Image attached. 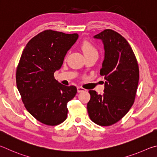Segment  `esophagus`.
Here are the masks:
<instances>
[{
    "mask_svg": "<svg viewBox=\"0 0 157 157\" xmlns=\"http://www.w3.org/2000/svg\"><path fill=\"white\" fill-rule=\"evenodd\" d=\"M77 91H78V92H86V90L84 89L83 87H77Z\"/></svg>",
    "mask_w": 157,
    "mask_h": 157,
    "instance_id": "1",
    "label": "esophagus"
}]
</instances>
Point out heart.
I'll return each instance as SVG.
<instances>
[{
	"label": "heart",
	"instance_id": "heart-1",
	"mask_svg": "<svg viewBox=\"0 0 157 157\" xmlns=\"http://www.w3.org/2000/svg\"><path fill=\"white\" fill-rule=\"evenodd\" d=\"M81 48L85 56L94 54H98V52L97 48H96V47L89 40H83L81 43Z\"/></svg>",
	"mask_w": 157,
	"mask_h": 157
}]
</instances>
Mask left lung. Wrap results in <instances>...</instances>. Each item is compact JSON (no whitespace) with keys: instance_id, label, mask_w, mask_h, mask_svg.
<instances>
[{"instance_id":"8db88e82","label":"left lung","mask_w":157,"mask_h":157,"mask_svg":"<svg viewBox=\"0 0 157 157\" xmlns=\"http://www.w3.org/2000/svg\"><path fill=\"white\" fill-rule=\"evenodd\" d=\"M94 37L104 44L105 59L100 74L106 81L103 95L89 91L87 112L96 124L109 126L121 119L134 104L139 80V65L130 45L118 32L107 29Z\"/></svg>"}]
</instances>
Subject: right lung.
I'll use <instances>...</instances> for the list:
<instances>
[{
	"mask_svg": "<svg viewBox=\"0 0 157 157\" xmlns=\"http://www.w3.org/2000/svg\"><path fill=\"white\" fill-rule=\"evenodd\" d=\"M78 37L47 29L33 37L21 54L16 86L27 110L43 124L57 125L67 119V103L75 97L76 87L59 83L54 74Z\"/></svg>",
	"mask_w": 157,
	"mask_h": 157,
	"instance_id": "1",
	"label": "right lung"
}]
</instances>
